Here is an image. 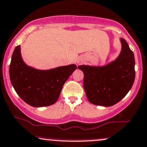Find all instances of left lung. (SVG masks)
Wrapping results in <instances>:
<instances>
[{"mask_svg":"<svg viewBox=\"0 0 147 147\" xmlns=\"http://www.w3.org/2000/svg\"><path fill=\"white\" fill-rule=\"evenodd\" d=\"M121 51L114 61L102 66L80 65L84 73V88L88 100L97 106H113L123 99L133 85L135 61L124 38Z\"/></svg>","mask_w":147,"mask_h":147,"instance_id":"left-lung-1","label":"left lung"}]
</instances>
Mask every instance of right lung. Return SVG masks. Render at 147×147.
<instances>
[{"instance_id":"obj_1","label":"right lung","mask_w":147,"mask_h":147,"mask_svg":"<svg viewBox=\"0 0 147 147\" xmlns=\"http://www.w3.org/2000/svg\"><path fill=\"white\" fill-rule=\"evenodd\" d=\"M76 69L75 64L49 69L32 67L23 61L20 46H18L12 55L9 73L12 85L22 99L33 107H43L57 101L63 85Z\"/></svg>"}]
</instances>
